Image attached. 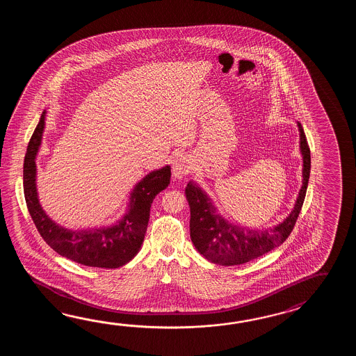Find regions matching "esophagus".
<instances>
[{"instance_id": "esophagus-1", "label": "esophagus", "mask_w": 356, "mask_h": 356, "mask_svg": "<svg viewBox=\"0 0 356 356\" xmlns=\"http://www.w3.org/2000/svg\"><path fill=\"white\" fill-rule=\"evenodd\" d=\"M172 170H173V177H175V179H178V181L184 179L191 173V170H192V165H191V161H189L188 158L186 155L178 156L175 159V163H173V169Z\"/></svg>"}]
</instances>
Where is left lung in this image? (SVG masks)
I'll return each mask as SVG.
<instances>
[{"mask_svg":"<svg viewBox=\"0 0 356 356\" xmlns=\"http://www.w3.org/2000/svg\"><path fill=\"white\" fill-rule=\"evenodd\" d=\"M299 150L302 154V187L288 216L273 227L250 229L225 219L211 197L195 181H189L184 195L188 201L191 239L207 261L221 266L247 264L279 247L296 225L307 193L310 173V150L302 124L298 122Z\"/></svg>","mask_w":356,"mask_h":356,"instance_id":"left-lung-1","label":"left lung"}]
</instances>
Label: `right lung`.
<instances>
[{
  "mask_svg": "<svg viewBox=\"0 0 356 356\" xmlns=\"http://www.w3.org/2000/svg\"><path fill=\"white\" fill-rule=\"evenodd\" d=\"M47 111L42 113L24 159V195L31 219L42 238L58 254L80 265L118 268L136 256L144 242L155 196L170 184V167L145 175L131 191L126 212L111 225L70 229L56 222L39 202L37 155L46 126Z\"/></svg>",
  "mask_w": 356,
  "mask_h": 356,
  "instance_id": "obj_1",
  "label": "right lung"
}]
</instances>
